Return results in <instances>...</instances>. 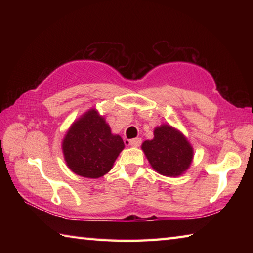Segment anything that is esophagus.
Here are the masks:
<instances>
[{
    "label": "esophagus",
    "mask_w": 253,
    "mask_h": 253,
    "mask_svg": "<svg viewBox=\"0 0 253 253\" xmlns=\"http://www.w3.org/2000/svg\"><path fill=\"white\" fill-rule=\"evenodd\" d=\"M128 144L131 147H139L141 144V139L140 138H135V139H130V140L127 141Z\"/></svg>",
    "instance_id": "esophagus-1"
}]
</instances>
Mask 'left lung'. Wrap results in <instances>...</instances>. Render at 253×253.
I'll list each match as a JSON object with an SVG mask.
<instances>
[{
	"label": "left lung",
	"instance_id": "left-lung-1",
	"mask_svg": "<svg viewBox=\"0 0 253 253\" xmlns=\"http://www.w3.org/2000/svg\"><path fill=\"white\" fill-rule=\"evenodd\" d=\"M141 148L152 169L168 177L184 174L193 159V149L189 141L169 124L155 128L154 138L144 141Z\"/></svg>",
	"mask_w": 253,
	"mask_h": 253
}]
</instances>
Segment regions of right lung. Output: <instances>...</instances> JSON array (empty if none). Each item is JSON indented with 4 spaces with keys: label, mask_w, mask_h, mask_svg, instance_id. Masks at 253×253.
<instances>
[{
    "label": "right lung",
    "mask_w": 253,
    "mask_h": 253,
    "mask_svg": "<svg viewBox=\"0 0 253 253\" xmlns=\"http://www.w3.org/2000/svg\"><path fill=\"white\" fill-rule=\"evenodd\" d=\"M124 147L121 136L113 135L95 109L74 122L62 142L69 169L85 178H99L109 173Z\"/></svg>",
    "instance_id": "add662e5"
}]
</instances>
